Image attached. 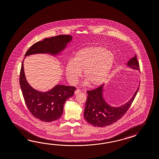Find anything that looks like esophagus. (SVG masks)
<instances>
[{"label":"esophagus","instance_id":"esophagus-1","mask_svg":"<svg viewBox=\"0 0 159 159\" xmlns=\"http://www.w3.org/2000/svg\"><path fill=\"white\" fill-rule=\"evenodd\" d=\"M81 91L80 89H76V90H75V91L74 93H75V95H76V94H78V93H80Z\"/></svg>","mask_w":159,"mask_h":159}]
</instances>
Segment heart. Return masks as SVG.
<instances>
[{
    "label": "heart",
    "mask_w": 159,
    "mask_h": 159,
    "mask_svg": "<svg viewBox=\"0 0 159 159\" xmlns=\"http://www.w3.org/2000/svg\"><path fill=\"white\" fill-rule=\"evenodd\" d=\"M115 62L113 52L101 47L84 48L78 51L72 61L66 66V76L70 83H75L83 70L84 84L89 83L93 87L102 84L108 78Z\"/></svg>",
    "instance_id": "1"
}]
</instances>
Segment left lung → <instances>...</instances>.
<instances>
[{
	"label": "left lung",
	"mask_w": 159,
	"mask_h": 159,
	"mask_svg": "<svg viewBox=\"0 0 159 159\" xmlns=\"http://www.w3.org/2000/svg\"><path fill=\"white\" fill-rule=\"evenodd\" d=\"M126 66L133 70H139V63L136 55L128 61ZM139 86L128 102L118 107L110 106L105 100L103 97L105 84L101 85L97 89L88 91V97L84 111L85 120L98 127H105L114 124L122 118L128 111L136 97Z\"/></svg>",
	"instance_id": "obj_1"
}]
</instances>
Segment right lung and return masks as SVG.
Returning a JSON list of instances; mask_svg holds the SVG:
<instances>
[{
	"label": "right lung",
	"instance_id": "add662e5",
	"mask_svg": "<svg viewBox=\"0 0 159 159\" xmlns=\"http://www.w3.org/2000/svg\"><path fill=\"white\" fill-rule=\"evenodd\" d=\"M70 35H60L43 39L33 44L25 55V57L34 54H49L57 56L65 50L72 41ZM23 61L20 72V84L27 108L35 118L43 122H52L60 118L63 113L66 101L74 95L72 86L57 84L46 92L33 89L25 77Z\"/></svg>",
	"mask_w": 159,
	"mask_h": 159
}]
</instances>
